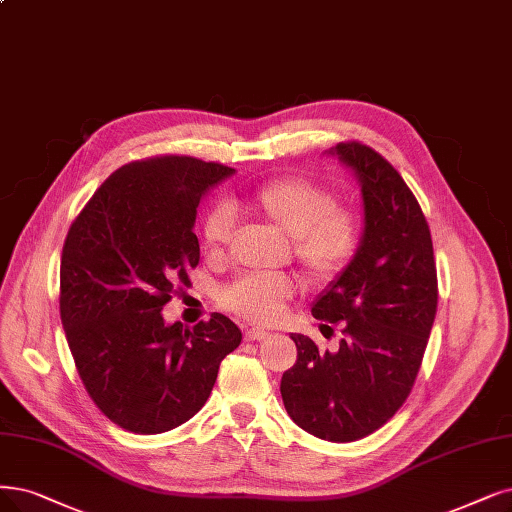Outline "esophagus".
<instances>
[{
	"mask_svg": "<svg viewBox=\"0 0 512 512\" xmlns=\"http://www.w3.org/2000/svg\"><path fill=\"white\" fill-rule=\"evenodd\" d=\"M245 336H248V340H256V342H260V340H264V338H269V332L260 330V327H252V330L245 332Z\"/></svg>",
	"mask_w": 512,
	"mask_h": 512,
	"instance_id": "esophagus-1",
	"label": "esophagus"
}]
</instances>
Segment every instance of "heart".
I'll list each match as a JSON object with an SVG mask.
<instances>
[{"instance_id": "obj_1", "label": "heart", "mask_w": 512, "mask_h": 512, "mask_svg": "<svg viewBox=\"0 0 512 512\" xmlns=\"http://www.w3.org/2000/svg\"><path fill=\"white\" fill-rule=\"evenodd\" d=\"M233 206L256 220L273 224L290 237L294 260L315 281L338 277L357 254L361 222L353 208L338 206L330 189L300 176L275 178L233 199ZM231 239V216L216 208L203 222V241L220 252ZM296 281L283 273H254L235 279L222 292L229 311L258 323L281 317Z\"/></svg>"}]
</instances>
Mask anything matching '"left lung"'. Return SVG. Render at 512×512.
Returning a JSON list of instances; mask_svg holds the SVG:
<instances>
[{
  "label": "left lung",
  "instance_id": "left-lung-1",
  "mask_svg": "<svg viewBox=\"0 0 512 512\" xmlns=\"http://www.w3.org/2000/svg\"><path fill=\"white\" fill-rule=\"evenodd\" d=\"M332 153L361 182L365 231L349 267L313 306L315 319L342 323L338 351L292 334L298 357L283 372L281 397L306 433L349 443L378 431L410 397L439 288L431 229L401 174L357 140Z\"/></svg>",
  "mask_w": 512,
  "mask_h": 512
}]
</instances>
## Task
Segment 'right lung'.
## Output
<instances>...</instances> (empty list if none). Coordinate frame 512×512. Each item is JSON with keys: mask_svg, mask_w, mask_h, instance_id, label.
I'll return each mask as SVG.
<instances>
[{"mask_svg": "<svg viewBox=\"0 0 512 512\" xmlns=\"http://www.w3.org/2000/svg\"><path fill=\"white\" fill-rule=\"evenodd\" d=\"M233 168L155 155L115 170L77 214L60 258V319L98 410L136 435L172 431L208 401L239 327H185L161 309L199 264L197 206ZM180 290V288H178Z\"/></svg>", "mask_w": 512, "mask_h": 512, "instance_id": "right-lung-1", "label": "right lung"}]
</instances>
